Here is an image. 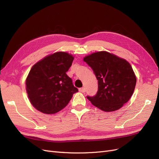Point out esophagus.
I'll use <instances>...</instances> for the list:
<instances>
[{"instance_id": "34e87169", "label": "esophagus", "mask_w": 159, "mask_h": 159, "mask_svg": "<svg viewBox=\"0 0 159 159\" xmlns=\"http://www.w3.org/2000/svg\"><path fill=\"white\" fill-rule=\"evenodd\" d=\"M79 91L81 93H85V88H81L79 89Z\"/></svg>"}]
</instances>
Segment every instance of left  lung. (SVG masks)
Wrapping results in <instances>:
<instances>
[{
    "label": "left lung",
    "mask_w": 159,
    "mask_h": 159,
    "mask_svg": "<svg viewBox=\"0 0 159 159\" xmlns=\"http://www.w3.org/2000/svg\"><path fill=\"white\" fill-rule=\"evenodd\" d=\"M98 80V91L87 98L94 106L105 112L121 108L132 96L137 78L132 67L121 57L106 52L92 53L84 57Z\"/></svg>",
    "instance_id": "obj_1"
}]
</instances>
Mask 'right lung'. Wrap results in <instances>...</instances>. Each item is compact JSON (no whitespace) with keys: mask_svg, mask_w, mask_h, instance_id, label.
Here are the masks:
<instances>
[{"mask_svg":"<svg viewBox=\"0 0 159 159\" xmlns=\"http://www.w3.org/2000/svg\"><path fill=\"white\" fill-rule=\"evenodd\" d=\"M74 59L68 52H57L32 67L26 80V89L31 104L38 111L54 114L64 109L78 92L66 74Z\"/></svg>","mask_w":159,"mask_h":159,"instance_id":"obj_1","label":"right lung"}]
</instances>
